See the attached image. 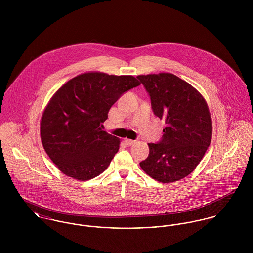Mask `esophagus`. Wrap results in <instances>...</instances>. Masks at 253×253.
Listing matches in <instances>:
<instances>
[{
    "label": "esophagus",
    "instance_id": "obj_1",
    "mask_svg": "<svg viewBox=\"0 0 253 253\" xmlns=\"http://www.w3.org/2000/svg\"><path fill=\"white\" fill-rule=\"evenodd\" d=\"M125 143L127 145V146H131V145L134 144L135 143V141L134 140H131V139H125Z\"/></svg>",
    "mask_w": 253,
    "mask_h": 253
}]
</instances>
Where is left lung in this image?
Segmentation results:
<instances>
[{
    "mask_svg": "<svg viewBox=\"0 0 253 253\" xmlns=\"http://www.w3.org/2000/svg\"><path fill=\"white\" fill-rule=\"evenodd\" d=\"M151 98L154 114L167 127L159 143H149L139 165L155 180L171 183L189 175L205 156L212 136V121L203 95L170 73L137 76Z\"/></svg>",
    "mask_w": 253,
    "mask_h": 253,
    "instance_id": "left-lung-1",
    "label": "left lung"
}]
</instances>
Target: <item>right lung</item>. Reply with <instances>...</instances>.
<instances>
[{
    "label": "right lung",
    "mask_w": 253,
    "mask_h": 253,
    "mask_svg": "<svg viewBox=\"0 0 253 253\" xmlns=\"http://www.w3.org/2000/svg\"><path fill=\"white\" fill-rule=\"evenodd\" d=\"M140 84L130 75L87 72L64 84L41 119V140L49 159L65 175L89 180L108 168L120 138L102 130L112 105Z\"/></svg>",
    "instance_id": "add662e5"
}]
</instances>
